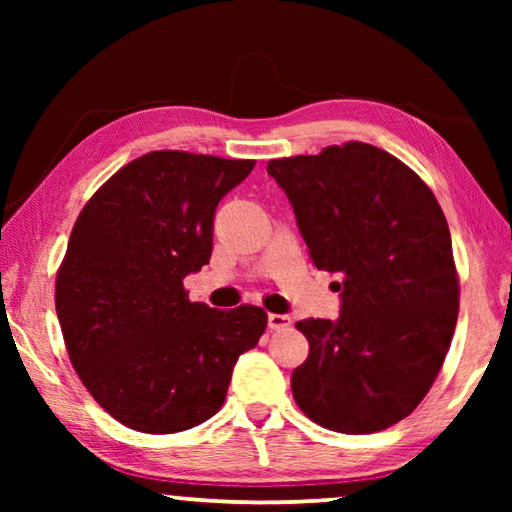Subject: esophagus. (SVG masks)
Here are the masks:
<instances>
[{
    "instance_id": "34e87169",
    "label": "esophagus",
    "mask_w": 512,
    "mask_h": 512,
    "mask_svg": "<svg viewBox=\"0 0 512 512\" xmlns=\"http://www.w3.org/2000/svg\"><path fill=\"white\" fill-rule=\"evenodd\" d=\"M291 325V318L287 314H268V329H284Z\"/></svg>"
}]
</instances>
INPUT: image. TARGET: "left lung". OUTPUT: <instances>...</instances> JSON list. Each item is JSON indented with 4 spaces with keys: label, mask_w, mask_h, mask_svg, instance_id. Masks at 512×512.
Segmentation results:
<instances>
[{
    "label": "left lung",
    "mask_w": 512,
    "mask_h": 512,
    "mask_svg": "<svg viewBox=\"0 0 512 512\" xmlns=\"http://www.w3.org/2000/svg\"><path fill=\"white\" fill-rule=\"evenodd\" d=\"M316 268L341 282L339 320L296 323L309 341L291 391L307 418L372 433L406 418L436 379L458 318L452 237L431 189L372 144L268 162Z\"/></svg>",
    "instance_id": "1"
}]
</instances>
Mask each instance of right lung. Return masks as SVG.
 I'll use <instances>...</instances> for the list:
<instances>
[{"label":"right lung","mask_w":512,"mask_h":512,"mask_svg":"<svg viewBox=\"0 0 512 512\" xmlns=\"http://www.w3.org/2000/svg\"><path fill=\"white\" fill-rule=\"evenodd\" d=\"M253 160L153 151L128 162L83 207L56 277L69 359L112 418L176 433L221 409L232 370L266 311L189 302L183 280L210 264L214 212Z\"/></svg>","instance_id":"obj_1"}]
</instances>
